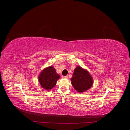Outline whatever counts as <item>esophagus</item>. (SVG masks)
Masks as SVG:
<instances>
[{
	"label": "esophagus",
	"instance_id": "34e87169",
	"mask_svg": "<svg viewBox=\"0 0 130 130\" xmlns=\"http://www.w3.org/2000/svg\"><path fill=\"white\" fill-rule=\"evenodd\" d=\"M63 77H64V78H65V79H68V76H64Z\"/></svg>",
	"mask_w": 130,
	"mask_h": 130
}]
</instances>
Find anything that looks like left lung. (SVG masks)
Segmentation results:
<instances>
[{
	"mask_svg": "<svg viewBox=\"0 0 130 130\" xmlns=\"http://www.w3.org/2000/svg\"><path fill=\"white\" fill-rule=\"evenodd\" d=\"M71 81L73 87L79 92L88 89L93 84L92 79L88 72L80 66L75 68Z\"/></svg>",
	"mask_w": 130,
	"mask_h": 130,
	"instance_id": "8db88e82",
	"label": "left lung"
}]
</instances>
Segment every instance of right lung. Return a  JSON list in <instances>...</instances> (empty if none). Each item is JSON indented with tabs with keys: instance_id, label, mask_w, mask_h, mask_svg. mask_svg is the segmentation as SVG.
<instances>
[{
	"instance_id": "add662e5",
	"label": "right lung",
	"mask_w": 130,
	"mask_h": 130,
	"mask_svg": "<svg viewBox=\"0 0 130 130\" xmlns=\"http://www.w3.org/2000/svg\"><path fill=\"white\" fill-rule=\"evenodd\" d=\"M39 78L41 86L46 90H49L56 85L60 75L56 73L55 69L52 66H50L42 71Z\"/></svg>"
}]
</instances>
